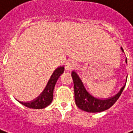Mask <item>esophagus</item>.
Returning a JSON list of instances; mask_svg holds the SVG:
<instances>
[{
  "label": "esophagus",
  "mask_w": 133,
  "mask_h": 133,
  "mask_svg": "<svg viewBox=\"0 0 133 133\" xmlns=\"http://www.w3.org/2000/svg\"><path fill=\"white\" fill-rule=\"evenodd\" d=\"M75 65V62L72 60H68L65 63V67L66 70H70L72 69L73 66Z\"/></svg>",
  "instance_id": "obj_1"
}]
</instances>
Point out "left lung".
I'll return each mask as SVG.
<instances>
[{"instance_id":"8db88e82","label":"left lung","mask_w":133,"mask_h":133,"mask_svg":"<svg viewBox=\"0 0 133 133\" xmlns=\"http://www.w3.org/2000/svg\"><path fill=\"white\" fill-rule=\"evenodd\" d=\"M122 51L123 49L121 48ZM127 63V58L125 60ZM72 77L74 82V92L75 104L77 107L81 110L89 113H97V112L104 111L109 109L114 105L118 99L122 91L124 89L123 86L118 93L111 98L107 99H99L91 95L87 90L82 82L79 78V75L75 71L72 72Z\"/></svg>"}]
</instances>
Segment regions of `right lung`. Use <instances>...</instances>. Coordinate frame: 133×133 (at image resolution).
<instances>
[{
  "label": "right lung",
  "mask_w": 133,
  "mask_h": 133,
  "mask_svg": "<svg viewBox=\"0 0 133 133\" xmlns=\"http://www.w3.org/2000/svg\"><path fill=\"white\" fill-rule=\"evenodd\" d=\"M63 72V66L58 67L57 69L55 70V71L53 72L51 77L49 78V82H47L46 85L45 86L43 91L39 94V96L36 98L31 100L30 102H20V101H18V102L20 104H23L25 107L34 109H44L47 106H49L53 100L54 89L55 84L56 83L60 75H61Z\"/></svg>",
  "instance_id": "right-lung-1"
}]
</instances>
